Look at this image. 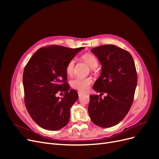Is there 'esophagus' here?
<instances>
[{"label":"esophagus","mask_w":159,"mask_h":159,"mask_svg":"<svg viewBox=\"0 0 159 159\" xmlns=\"http://www.w3.org/2000/svg\"><path fill=\"white\" fill-rule=\"evenodd\" d=\"M83 95H84V93L82 92H80V91H78V96H79L80 98L81 97V96H82Z\"/></svg>","instance_id":"1"}]
</instances>
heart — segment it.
Returning <instances> with one entry per match:
<instances>
[{
	"label": "heart",
	"instance_id": "heart-1",
	"mask_svg": "<svg viewBox=\"0 0 159 159\" xmlns=\"http://www.w3.org/2000/svg\"><path fill=\"white\" fill-rule=\"evenodd\" d=\"M82 58L86 63H87L91 68H95L98 65V61L96 57L90 53H86L81 56ZM75 66V60L74 59H71L66 65V73L71 75L73 74ZM93 83V80L91 78H75L71 80V86L75 89L78 90L80 91L85 92L87 91L91 84Z\"/></svg>",
	"mask_w": 159,
	"mask_h": 159
}]
</instances>
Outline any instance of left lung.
<instances>
[{"label":"left lung","instance_id":"left-lung-1","mask_svg":"<svg viewBox=\"0 0 159 159\" xmlns=\"http://www.w3.org/2000/svg\"><path fill=\"white\" fill-rule=\"evenodd\" d=\"M91 51L102 65L93 89L107 96L102 99L90 95L89 115L96 125L111 127L122 121L132 105L137 84L135 65L131 54L117 46L103 45Z\"/></svg>","mask_w":159,"mask_h":159}]
</instances>
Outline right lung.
I'll return each instance as SVG.
<instances>
[{"mask_svg":"<svg viewBox=\"0 0 159 159\" xmlns=\"http://www.w3.org/2000/svg\"><path fill=\"white\" fill-rule=\"evenodd\" d=\"M84 48L57 45L43 47L26 65L23 72L26 107L32 119L41 127L56 131L68 123L70 107L78 99V94L75 90L70 89L66 82V67ZM64 93L63 98L56 96Z\"/></svg>","mask_w":159,"mask_h":159,"instance_id":"obj_1","label":"right lung"}]
</instances>
